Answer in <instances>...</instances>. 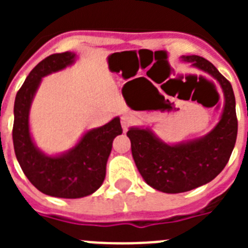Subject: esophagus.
<instances>
[{
    "instance_id": "1",
    "label": "esophagus",
    "mask_w": 248,
    "mask_h": 248,
    "mask_svg": "<svg viewBox=\"0 0 248 248\" xmlns=\"http://www.w3.org/2000/svg\"><path fill=\"white\" fill-rule=\"evenodd\" d=\"M133 124V118L129 117V115H123L122 117V126L124 130H128L129 126Z\"/></svg>"
}]
</instances>
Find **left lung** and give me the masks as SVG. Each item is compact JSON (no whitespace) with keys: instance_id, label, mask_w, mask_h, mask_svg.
I'll return each mask as SVG.
<instances>
[{"instance_id":"obj_1","label":"left lung","mask_w":248,"mask_h":248,"mask_svg":"<svg viewBox=\"0 0 248 248\" xmlns=\"http://www.w3.org/2000/svg\"><path fill=\"white\" fill-rule=\"evenodd\" d=\"M181 59L220 83L225 107L220 122L209 134L186 143L170 145L155 137L150 129H129L126 135L140 175L153 189L166 194L190 191L214 180L226 166L237 138L236 102L231 83L202 57L183 56Z\"/></svg>"}]
</instances>
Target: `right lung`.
<instances>
[{
    "label": "right lung",
    "instance_id": "right-lung-1",
    "mask_svg": "<svg viewBox=\"0 0 248 248\" xmlns=\"http://www.w3.org/2000/svg\"><path fill=\"white\" fill-rule=\"evenodd\" d=\"M76 59L72 52L50 54L31 71L17 92L12 139L22 171L41 192L54 198L79 199L97 191L105 177L113 140L123 133L119 118L87 131L74 148L48 156L34 145L30 133V109L43 77L62 71Z\"/></svg>",
    "mask_w": 248,
    "mask_h": 248
}]
</instances>
